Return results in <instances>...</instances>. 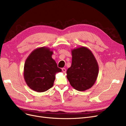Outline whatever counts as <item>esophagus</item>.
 <instances>
[{"label":"esophagus","instance_id":"esophagus-1","mask_svg":"<svg viewBox=\"0 0 126 126\" xmlns=\"http://www.w3.org/2000/svg\"><path fill=\"white\" fill-rule=\"evenodd\" d=\"M62 71H63V73H65L66 72V69L65 68H62Z\"/></svg>","mask_w":126,"mask_h":126}]
</instances>
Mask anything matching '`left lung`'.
<instances>
[{"instance_id": "8db88e82", "label": "left lung", "mask_w": 126, "mask_h": 126, "mask_svg": "<svg viewBox=\"0 0 126 126\" xmlns=\"http://www.w3.org/2000/svg\"><path fill=\"white\" fill-rule=\"evenodd\" d=\"M72 65L67 70V79L76 90L85 91L91 88L98 74V64L92 51L86 47L72 51Z\"/></svg>"}]
</instances>
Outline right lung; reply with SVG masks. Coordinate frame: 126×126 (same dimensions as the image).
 <instances>
[{
  "instance_id": "right-lung-1",
  "label": "right lung",
  "mask_w": 126,
  "mask_h": 126,
  "mask_svg": "<svg viewBox=\"0 0 126 126\" xmlns=\"http://www.w3.org/2000/svg\"><path fill=\"white\" fill-rule=\"evenodd\" d=\"M53 53L51 48L43 47L36 48L27 58L23 76L31 90L44 92L53 86L55 74L62 70L52 59Z\"/></svg>"
}]
</instances>
